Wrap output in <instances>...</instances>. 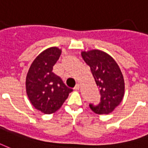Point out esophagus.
Listing matches in <instances>:
<instances>
[{
    "label": "esophagus",
    "instance_id": "obj_1",
    "mask_svg": "<svg viewBox=\"0 0 148 148\" xmlns=\"http://www.w3.org/2000/svg\"><path fill=\"white\" fill-rule=\"evenodd\" d=\"M79 87H80V85L79 84H77L75 86V87H74V89H75V90H79Z\"/></svg>",
    "mask_w": 148,
    "mask_h": 148
}]
</instances>
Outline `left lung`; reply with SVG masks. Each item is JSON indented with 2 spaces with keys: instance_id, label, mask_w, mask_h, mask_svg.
<instances>
[{
  "instance_id": "8db88e82",
  "label": "left lung",
  "mask_w": 148,
  "mask_h": 148,
  "mask_svg": "<svg viewBox=\"0 0 148 148\" xmlns=\"http://www.w3.org/2000/svg\"><path fill=\"white\" fill-rule=\"evenodd\" d=\"M82 58L89 65L101 99L98 105L89 106L97 114H108L122 101L125 93V81L121 71L114 58L99 49L83 51Z\"/></svg>"
}]
</instances>
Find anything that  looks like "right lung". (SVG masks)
<instances>
[{
	"instance_id": "add662e5",
	"label": "right lung",
	"mask_w": 148,
	"mask_h": 148,
	"mask_svg": "<svg viewBox=\"0 0 148 148\" xmlns=\"http://www.w3.org/2000/svg\"><path fill=\"white\" fill-rule=\"evenodd\" d=\"M61 50L50 47L42 51L31 64L26 78V90L31 103L42 113H54L63 105L73 89L53 73Z\"/></svg>"
}]
</instances>
